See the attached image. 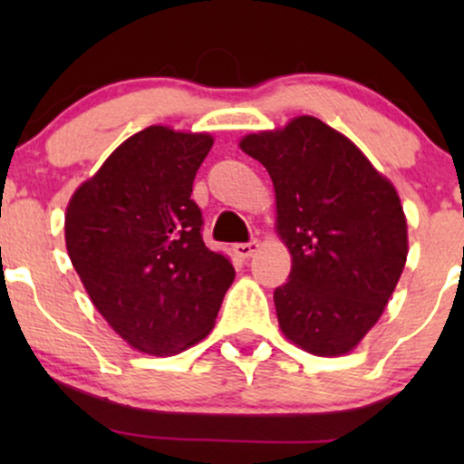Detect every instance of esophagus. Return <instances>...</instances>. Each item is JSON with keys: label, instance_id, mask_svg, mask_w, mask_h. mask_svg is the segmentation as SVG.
Listing matches in <instances>:
<instances>
[{"label": "esophagus", "instance_id": "1", "mask_svg": "<svg viewBox=\"0 0 464 464\" xmlns=\"http://www.w3.org/2000/svg\"><path fill=\"white\" fill-rule=\"evenodd\" d=\"M257 248H259L257 239H253V242H246V244H233V253H236L239 259H248Z\"/></svg>", "mask_w": 464, "mask_h": 464}]
</instances>
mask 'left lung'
Instances as JSON below:
<instances>
[{
	"label": "left lung",
	"mask_w": 464,
	"mask_h": 464,
	"mask_svg": "<svg viewBox=\"0 0 464 464\" xmlns=\"http://www.w3.org/2000/svg\"><path fill=\"white\" fill-rule=\"evenodd\" d=\"M239 148L268 169L276 236L292 255L275 290L281 332L312 355H347L371 332L408 257L395 185L318 117L244 135Z\"/></svg>",
	"instance_id": "8db88e82"
}]
</instances>
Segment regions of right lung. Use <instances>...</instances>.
<instances>
[{"label": "right lung", "mask_w": 464, "mask_h": 464, "mask_svg": "<svg viewBox=\"0 0 464 464\" xmlns=\"http://www.w3.org/2000/svg\"><path fill=\"white\" fill-rule=\"evenodd\" d=\"M209 132L148 126L109 154L69 198V259L95 310L141 353L177 355L214 329L236 279L202 242L191 200Z\"/></svg>", "instance_id": "add662e5"}]
</instances>
